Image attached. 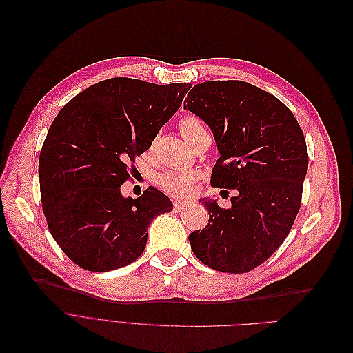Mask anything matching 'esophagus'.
<instances>
[{
  "mask_svg": "<svg viewBox=\"0 0 353 353\" xmlns=\"http://www.w3.org/2000/svg\"><path fill=\"white\" fill-rule=\"evenodd\" d=\"M190 203L188 201H181V199H176L175 203H174V207H175V210H178V211H181L182 208H185L187 205H188Z\"/></svg>",
  "mask_w": 353,
  "mask_h": 353,
  "instance_id": "34e87169",
  "label": "esophagus"
}]
</instances>
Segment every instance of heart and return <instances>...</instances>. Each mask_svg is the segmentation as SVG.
Instances as JSON below:
<instances>
[{"label": "heart", "mask_w": 353, "mask_h": 353, "mask_svg": "<svg viewBox=\"0 0 353 353\" xmlns=\"http://www.w3.org/2000/svg\"><path fill=\"white\" fill-rule=\"evenodd\" d=\"M179 130L185 141L192 145L199 137L207 133L203 122H201L196 116L188 114L182 117L179 122ZM196 176L192 174H183V172H168L159 178L161 187L172 195L183 196L191 195L194 192V182Z\"/></svg>", "instance_id": "1"}]
</instances>
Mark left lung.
Instances as JSON below:
<instances>
[{
	"label": "left lung",
	"mask_w": 353,
	"mask_h": 353,
	"mask_svg": "<svg viewBox=\"0 0 353 353\" xmlns=\"http://www.w3.org/2000/svg\"><path fill=\"white\" fill-rule=\"evenodd\" d=\"M183 109L214 135L220 158L211 185L237 191L227 210L199 199L210 220L190 234L191 248L214 270L247 273L274 253L296 220L309 165L303 132L276 96L241 80L201 83Z\"/></svg>",
	"instance_id": "obj_1"
}]
</instances>
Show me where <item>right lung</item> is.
Masks as SVG:
<instances>
[{"label": "right lung", "instance_id": "right-lung-1", "mask_svg": "<svg viewBox=\"0 0 353 353\" xmlns=\"http://www.w3.org/2000/svg\"><path fill=\"white\" fill-rule=\"evenodd\" d=\"M190 88L108 79L74 96L50 126L39 161L43 212L64 254L85 270L135 261L150 221L172 211L171 199L154 187L132 198L121 185L128 163L150 148Z\"/></svg>", "mask_w": 353, "mask_h": 353}]
</instances>
